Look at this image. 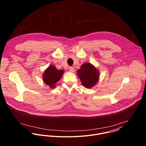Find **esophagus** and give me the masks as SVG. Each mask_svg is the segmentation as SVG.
I'll return each instance as SVG.
<instances>
[{"mask_svg": "<svg viewBox=\"0 0 146 146\" xmlns=\"http://www.w3.org/2000/svg\"><path fill=\"white\" fill-rule=\"evenodd\" d=\"M68 70H69V71H70V72H74V67H70L68 68Z\"/></svg>", "mask_w": 146, "mask_h": 146, "instance_id": "34e87169", "label": "esophagus"}]
</instances>
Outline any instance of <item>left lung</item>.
<instances>
[{"label": "left lung", "instance_id": "1", "mask_svg": "<svg viewBox=\"0 0 146 146\" xmlns=\"http://www.w3.org/2000/svg\"><path fill=\"white\" fill-rule=\"evenodd\" d=\"M77 75L84 86L90 89L98 83L100 71L90 63H84L77 71Z\"/></svg>", "mask_w": 146, "mask_h": 146}]
</instances>
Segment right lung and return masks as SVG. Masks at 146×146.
Here are the masks:
<instances>
[{
  "instance_id": "obj_1",
  "label": "right lung",
  "mask_w": 146,
  "mask_h": 146,
  "mask_svg": "<svg viewBox=\"0 0 146 146\" xmlns=\"http://www.w3.org/2000/svg\"><path fill=\"white\" fill-rule=\"evenodd\" d=\"M64 71L58 70L54 65L49 66L42 74V80L46 85L51 88H55L56 84L62 78Z\"/></svg>"
}]
</instances>
